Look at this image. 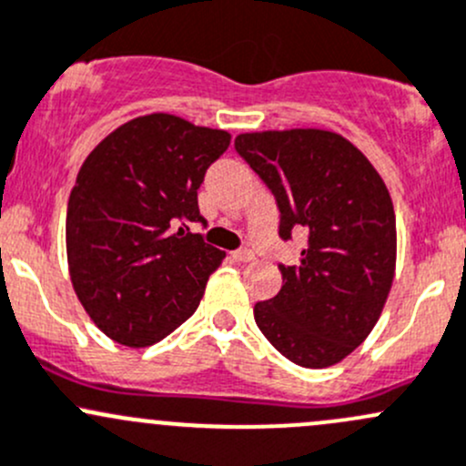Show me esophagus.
Here are the masks:
<instances>
[{"label":"esophagus","instance_id":"obj_1","mask_svg":"<svg viewBox=\"0 0 466 466\" xmlns=\"http://www.w3.org/2000/svg\"><path fill=\"white\" fill-rule=\"evenodd\" d=\"M232 258H234V261H243V263H248V261H252V258H254V252H252V249H248V248L234 249V252H232Z\"/></svg>","mask_w":466,"mask_h":466}]
</instances>
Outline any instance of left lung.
Segmentation results:
<instances>
[{"label":"left lung","instance_id":"obj_1","mask_svg":"<svg viewBox=\"0 0 466 466\" xmlns=\"http://www.w3.org/2000/svg\"><path fill=\"white\" fill-rule=\"evenodd\" d=\"M234 149L279 208V237L306 232L277 297L254 306L266 339L303 369H326L369 337L393 286L395 212L364 154L321 129L241 134Z\"/></svg>","mask_w":466,"mask_h":466}]
</instances>
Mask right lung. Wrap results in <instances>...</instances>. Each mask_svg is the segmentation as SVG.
<instances>
[{"mask_svg":"<svg viewBox=\"0 0 466 466\" xmlns=\"http://www.w3.org/2000/svg\"><path fill=\"white\" fill-rule=\"evenodd\" d=\"M228 147V131L151 114L117 127L82 165L66 209L68 272L117 344H156L198 308L225 254L189 225H208L198 187Z\"/></svg>","mask_w":466,"mask_h":466,"instance_id":"right-lung-1","label":"right lung"}]
</instances>
